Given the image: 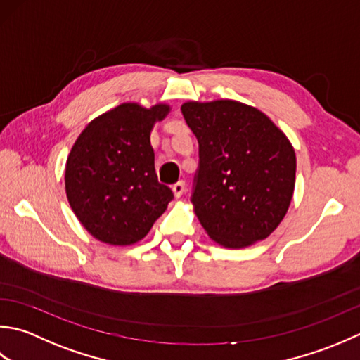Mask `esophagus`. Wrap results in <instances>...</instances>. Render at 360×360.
<instances>
[{"label": "esophagus", "instance_id": "1", "mask_svg": "<svg viewBox=\"0 0 360 360\" xmlns=\"http://www.w3.org/2000/svg\"><path fill=\"white\" fill-rule=\"evenodd\" d=\"M172 193H174L175 199H180V197L183 195V193H185V181L175 183V185L172 186Z\"/></svg>", "mask_w": 360, "mask_h": 360}]
</instances>
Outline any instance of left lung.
Listing matches in <instances>:
<instances>
[{
    "label": "left lung",
    "mask_w": 360,
    "mask_h": 360,
    "mask_svg": "<svg viewBox=\"0 0 360 360\" xmlns=\"http://www.w3.org/2000/svg\"><path fill=\"white\" fill-rule=\"evenodd\" d=\"M199 141L194 212L208 236L244 248L274 233L289 210L297 158L289 138L261 110L231 99L181 105Z\"/></svg>",
    "instance_id": "8db88e82"
}]
</instances>
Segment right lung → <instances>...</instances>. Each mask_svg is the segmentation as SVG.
<instances>
[{
  "label": "right lung",
  "instance_id": "obj_1",
  "mask_svg": "<svg viewBox=\"0 0 360 360\" xmlns=\"http://www.w3.org/2000/svg\"><path fill=\"white\" fill-rule=\"evenodd\" d=\"M171 112L126 102L94 118L82 130L65 166V191L84 229L110 245L141 240L172 200L160 185L150 131Z\"/></svg>",
  "mask_w": 360,
  "mask_h": 360
}]
</instances>
